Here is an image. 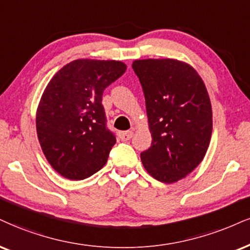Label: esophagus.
<instances>
[{"mask_svg":"<svg viewBox=\"0 0 250 250\" xmlns=\"http://www.w3.org/2000/svg\"><path fill=\"white\" fill-rule=\"evenodd\" d=\"M132 135H133V132H132V131H125V132H120L119 138L123 141H127V140L131 139Z\"/></svg>","mask_w":250,"mask_h":250,"instance_id":"34e87169","label":"esophagus"}]
</instances>
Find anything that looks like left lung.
<instances>
[{
  "instance_id": "left-lung-1",
  "label": "left lung",
  "mask_w": 250,
  "mask_h": 250,
  "mask_svg": "<svg viewBox=\"0 0 250 250\" xmlns=\"http://www.w3.org/2000/svg\"><path fill=\"white\" fill-rule=\"evenodd\" d=\"M146 101L152 145L140 154L148 174L174 183L204 159L212 134L208 90L190 64L174 59L135 60Z\"/></svg>"
}]
</instances>
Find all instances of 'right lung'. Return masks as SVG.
I'll use <instances>...</instances> for the list:
<instances>
[{"instance_id":"obj_1","label":"right lung","mask_w":250,"mask_h":250,"mask_svg":"<svg viewBox=\"0 0 250 250\" xmlns=\"http://www.w3.org/2000/svg\"><path fill=\"white\" fill-rule=\"evenodd\" d=\"M126 70L115 60L79 59L52 78L37 109L39 144L52 168L79 181L104 167L116 144L106 127L103 91Z\"/></svg>"}]
</instances>
